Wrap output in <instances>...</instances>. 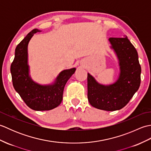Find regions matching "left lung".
<instances>
[{
	"instance_id": "obj_1",
	"label": "left lung",
	"mask_w": 151,
	"mask_h": 151,
	"mask_svg": "<svg viewBox=\"0 0 151 151\" xmlns=\"http://www.w3.org/2000/svg\"><path fill=\"white\" fill-rule=\"evenodd\" d=\"M109 41L119 60V77L114 84L106 86L88 73V98L92 106L115 111L124 107L138 90L142 69L137 50L127 36L110 37Z\"/></svg>"
}]
</instances>
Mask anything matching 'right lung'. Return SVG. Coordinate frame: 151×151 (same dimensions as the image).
<instances>
[{
    "label": "right lung",
    "instance_id": "add662e5",
    "mask_svg": "<svg viewBox=\"0 0 151 151\" xmlns=\"http://www.w3.org/2000/svg\"><path fill=\"white\" fill-rule=\"evenodd\" d=\"M38 32L37 29L32 30L16 47L10 67L12 83L15 91L28 107L36 111L50 110L62 102L64 87L76 69L63 70L53 85L41 86L32 81L28 75L27 47L31 37Z\"/></svg>",
    "mask_w": 151,
    "mask_h": 151
}]
</instances>
